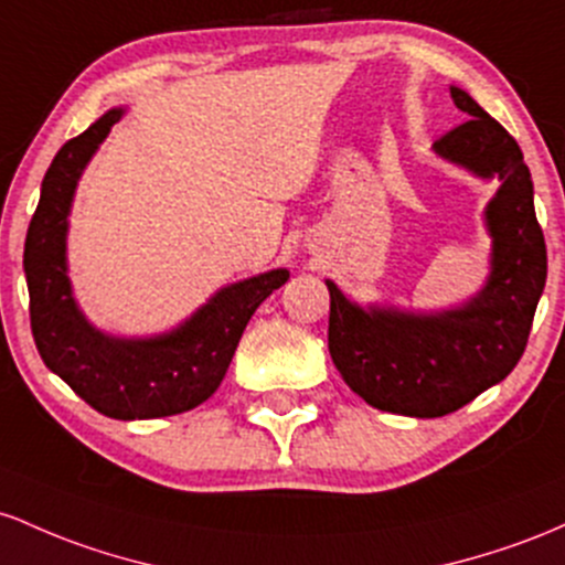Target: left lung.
I'll return each instance as SVG.
<instances>
[{"label": "left lung", "mask_w": 565, "mask_h": 565, "mask_svg": "<svg viewBox=\"0 0 565 565\" xmlns=\"http://www.w3.org/2000/svg\"><path fill=\"white\" fill-rule=\"evenodd\" d=\"M451 98L470 119L437 138L435 151L502 181L486 211L493 237L486 288L451 312L405 315L363 312L328 282V350L344 382L373 408L419 419L454 414L510 376L547 280V248L521 146L465 90L451 87Z\"/></svg>", "instance_id": "1"}]
</instances>
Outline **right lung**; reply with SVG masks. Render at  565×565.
Here are the masks:
<instances>
[{"instance_id": "obj_1", "label": "right lung", "mask_w": 565, "mask_h": 565, "mask_svg": "<svg viewBox=\"0 0 565 565\" xmlns=\"http://www.w3.org/2000/svg\"><path fill=\"white\" fill-rule=\"evenodd\" d=\"M122 111H106L82 136L61 146L31 215L23 269L29 317L44 365L98 414L111 419H160L205 403L218 390L239 335L271 290L288 282L275 269L230 285L173 333L122 341L98 333L79 315L66 277V218L74 186L98 143Z\"/></svg>"}]
</instances>
